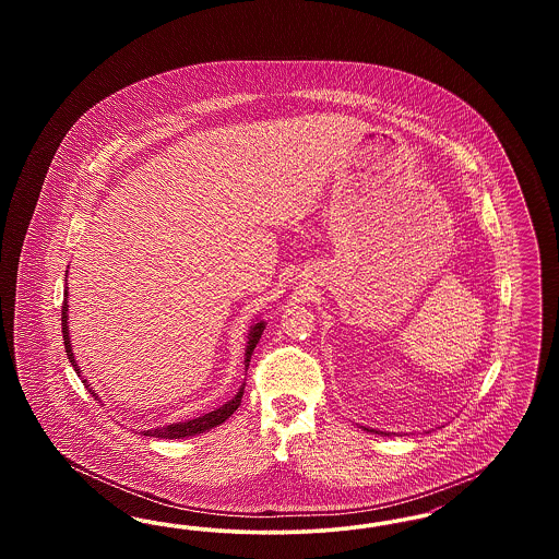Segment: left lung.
<instances>
[{
	"mask_svg": "<svg viewBox=\"0 0 559 559\" xmlns=\"http://www.w3.org/2000/svg\"><path fill=\"white\" fill-rule=\"evenodd\" d=\"M362 429H367V431H372V433H379V436H392L390 431H379V429H369V427H362Z\"/></svg>",
	"mask_w": 559,
	"mask_h": 559,
	"instance_id": "left-lung-1",
	"label": "left lung"
}]
</instances>
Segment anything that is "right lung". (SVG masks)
<instances>
[{
	"mask_svg": "<svg viewBox=\"0 0 559 559\" xmlns=\"http://www.w3.org/2000/svg\"><path fill=\"white\" fill-rule=\"evenodd\" d=\"M69 274V270H67ZM266 329V322L264 320H255L249 331H247V346H245V372L249 367V360H251V354L258 346L262 333ZM62 337H64V349H67V356H69V362L73 365V369L78 371V374L83 381V385L87 388V392H92V396L100 402V396L96 394V390H92V383L83 377L80 365H78V358H75V352L71 346V333H69V287H64V304H62ZM242 392H245V381L240 383L239 392L228 400L226 404L213 408L210 413L201 415V417H194V419H185V421H176V424H167V426L151 427V429H144L142 436H153V438H165V440H176V438H188V436H197V433H203V431H210L213 427L222 426L228 417H233V413L240 406V399H242Z\"/></svg>",
	"mask_w": 559,
	"mask_h": 559,
	"instance_id": "right-lung-1",
	"label": "right lung"
}]
</instances>
